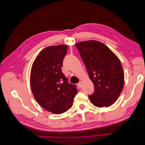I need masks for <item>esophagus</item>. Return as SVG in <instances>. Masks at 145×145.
Segmentation results:
<instances>
[{"mask_svg":"<svg viewBox=\"0 0 145 145\" xmlns=\"http://www.w3.org/2000/svg\"><path fill=\"white\" fill-rule=\"evenodd\" d=\"M77 86H78V88L80 89V88H81V87H82V83H81V82H79L78 84H77Z\"/></svg>","mask_w":145,"mask_h":145,"instance_id":"1","label":"esophagus"}]
</instances>
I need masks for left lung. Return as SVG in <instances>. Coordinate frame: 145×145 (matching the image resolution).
Returning a JSON list of instances; mask_svg holds the SVG:
<instances>
[{
	"instance_id": "1",
	"label": "left lung",
	"mask_w": 145,
	"mask_h": 145,
	"mask_svg": "<svg viewBox=\"0 0 145 145\" xmlns=\"http://www.w3.org/2000/svg\"><path fill=\"white\" fill-rule=\"evenodd\" d=\"M95 86L89 95L90 102L98 107H107L115 103L124 86V74L117 56L107 46L97 40L75 44Z\"/></svg>"
}]
</instances>
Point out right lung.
Returning a JSON list of instances; mask_svg holds the SVG:
<instances>
[{
    "instance_id": "obj_1",
    "label": "right lung",
    "mask_w": 145,
    "mask_h": 145,
    "mask_svg": "<svg viewBox=\"0 0 145 145\" xmlns=\"http://www.w3.org/2000/svg\"><path fill=\"white\" fill-rule=\"evenodd\" d=\"M67 46H49L36 57L31 70L30 84L37 102L46 110L62 114L72 106L78 93L75 84L68 83L62 72Z\"/></svg>"
}]
</instances>
